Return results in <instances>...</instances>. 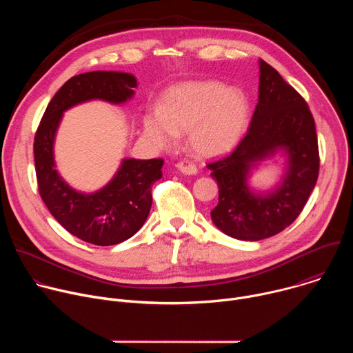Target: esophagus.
<instances>
[{"label":"esophagus","instance_id":"34e87169","mask_svg":"<svg viewBox=\"0 0 353 353\" xmlns=\"http://www.w3.org/2000/svg\"><path fill=\"white\" fill-rule=\"evenodd\" d=\"M176 168L183 173V174H195L196 173V166L188 161H181L176 165Z\"/></svg>","mask_w":353,"mask_h":353}]
</instances>
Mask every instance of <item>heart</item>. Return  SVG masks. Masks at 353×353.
I'll return each mask as SVG.
<instances>
[{"label":"heart","mask_w":353,"mask_h":353,"mask_svg":"<svg viewBox=\"0 0 353 353\" xmlns=\"http://www.w3.org/2000/svg\"><path fill=\"white\" fill-rule=\"evenodd\" d=\"M248 117V99L241 90L198 81L172 88L162 112H149L143 124L146 135L161 148L174 146L179 134L188 132V143L196 155L215 158L237 145Z\"/></svg>","instance_id":"heart-1"}]
</instances>
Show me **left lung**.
Masks as SVG:
<instances>
[{
	"instance_id": "8db88e82",
	"label": "left lung",
	"mask_w": 353,
	"mask_h": 353,
	"mask_svg": "<svg viewBox=\"0 0 353 353\" xmlns=\"http://www.w3.org/2000/svg\"><path fill=\"white\" fill-rule=\"evenodd\" d=\"M278 150L288 158L283 183L268 193L250 190V168ZM207 166L219 187L211 218L230 237L250 241L271 237L305 208L320 168L314 119L306 100L264 60H260L259 103L245 135L230 155Z\"/></svg>"
}]
</instances>
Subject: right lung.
<instances>
[{
  "mask_svg": "<svg viewBox=\"0 0 353 353\" xmlns=\"http://www.w3.org/2000/svg\"><path fill=\"white\" fill-rule=\"evenodd\" d=\"M134 88L135 77L125 72L92 71L75 75L50 100L34 135V166L43 203L65 230L90 244H119L142 228L152 207V185L162 177L163 159H124L102 190L78 192L56 170V131L70 108L92 99L120 105L132 97Z\"/></svg>",
  "mask_w": 353,
  "mask_h": 353,
  "instance_id": "add662e5",
  "label": "right lung"
}]
</instances>
